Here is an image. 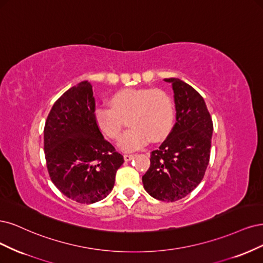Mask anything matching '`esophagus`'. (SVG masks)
Listing matches in <instances>:
<instances>
[{"label":"esophagus","instance_id":"34e87169","mask_svg":"<svg viewBox=\"0 0 263 263\" xmlns=\"http://www.w3.org/2000/svg\"><path fill=\"white\" fill-rule=\"evenodd\" d=\"M123 157H124V160H125V162H129V160L133 159L134 154H124V155H123Z\"/></svg>","mask_w":263,"mask_h":263}]
</instances>
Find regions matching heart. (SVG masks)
Masks as SVG:
<instances>
[{"instance_id": "b5f03b06", "label": "heart", "mask_w": 263, "mask_h": 263, "mask_svg": "<svg viewBox=\"0 0 263 263\" xmlns=\"http://www.w3.org/2000/svg\"><path fill=\"white\" fill-rule=\"evenodd\" d=\"M111 107L99 106L94 111L98 129L107 138L120 137L124 120L131 128L119 140L124 151L140 148L148 139L156 142L171 132L175 119L172 97L162 89L125 88L110 97Z\"/></svg>"}]
</instances>
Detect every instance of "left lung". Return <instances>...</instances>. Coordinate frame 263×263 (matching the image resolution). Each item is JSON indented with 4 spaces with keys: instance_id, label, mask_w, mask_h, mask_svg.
Listing matches in <instances>:
<instances>
[{
    "instance_id": "8db88e82",
    "label": "left lung",
    "mask_w": 263,
    "mask_h": 263,
    "mask_svg": "<svg viewBox=\"0 0 263 263\" xmlns=\"http://www.w3.org/2000/svg\"><path fill=\"white\" fill-rule=\"evenodd\" d=\"M172 83L176 123L167 139L151 153V165L142 177L144 189L153 198L175 202L201 182L210 162L213 122L205 101L189 84Z\"/></svg>"
}]
</instances>
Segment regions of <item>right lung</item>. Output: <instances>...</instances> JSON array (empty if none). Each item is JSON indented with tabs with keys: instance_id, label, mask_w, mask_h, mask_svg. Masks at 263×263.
<instances>
[{
	"instance_id": "1",
	"label": "right lung",
	"mask_w": 263,
	"mask_h": 263,
	"mask_svg": "<svg viewBox=\"0 0 263 263\" xmlns=\"http://www.w3.org/2000/svg\"><path fill=\"white\" fill-rule=\"evenodd\" d=\"M95 107L90 83L81 82L55 101L44 130L51 181L65 197L84 204L111 192L116 173L124 162L98 129Z\"/></svg>"
}]
</instances>
